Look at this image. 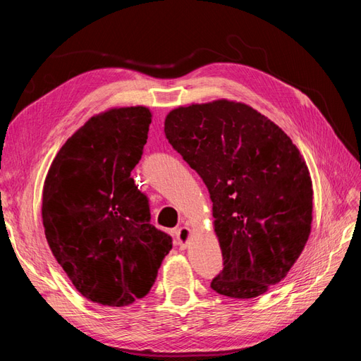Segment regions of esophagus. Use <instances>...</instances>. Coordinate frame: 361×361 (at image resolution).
<instances>
[{
	"instance_id": "esophagus-1",
	"label": "esophagus",
	"mask_w": 361,
	"mask_h": 361,
	"mask_svg": "<svg viewBox=\"0 0 361 361\" xmlns=\"http://www.w3.org/2000/svg\"><path fill=\"white\" fill-rule=\"evenodd\" d=\"M176 239H178V245L180 247V248H187V245H188V243H190V239H191V228L190 227H187V226H183V227H179L176 232Z\"/></svg>"
}]
</instances>
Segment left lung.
<instances>
[{"mask_svg": "<svg viewBox=\"0 0 361 361\" xmlns=\"http://www.w3.org/2000/svg\"><path fill=\"white\" fill-rule=\"evenodd\" d=\"M164 133L211 195L224 265L211 288L243 300L265 293L288 276L312 231V179L300 150L268 117L227 99L174 108Z\"/></svg>", "mask_w": 361, "mask_h": 361, "instance_id": "obj_1", "label": "left lung"}]
</instances>
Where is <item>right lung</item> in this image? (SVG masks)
<instances>
[{"label": "right lung", "mask_w": 361, "mask_h": 361, "mask_svg": "<svg viewBox=\"0 0 361 361\" xmlns=\"http://www.w3.org/2000/svg\"><path fill=\"white\" fill-rule=\"evenodd\" d=\"M150 122L140 105L90 117L61 146L43 185L42 220L54 257L82 297L110 307L147 295L171 250L130 178Z\"/></svg>", "instance_id": "add662e5"}]
</instances>
